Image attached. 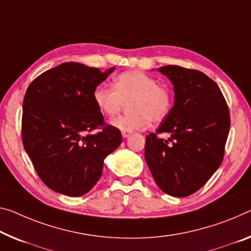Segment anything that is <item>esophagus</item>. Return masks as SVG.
I'll return each mask as SVG.
<instances>
[{
    "label": "esophagus",
    "instance_id": "obj_1",
    "mask_svg": "<svg viewBox=\"0 0 251 251\" xmlns=\"http://www.w3.org/2000/svg\"><path fill=\"white\" fill-rule=\"evenodd\" d=\"M131 131H122V137L123 138H128V137H130L131 136Z\"/></svg>",
    "mask_w": 251,
    "mask_h": 251
}]
</instances>
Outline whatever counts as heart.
I'll use <instances>...</instances> for the list:
<instances>
[{"label": "heart", "mask_w": 251, "mask_h": 251, "mask_svg": "<svg viewBox=\"0 0 251 251\" xmlns=\"http://www.w3.org/2000/svg\"><path fill=\"white\" fill-rule=\"evenodd\" d=\"M128 111L111 121L114 128L132 131L145 128L149 121L160 122L172 109V94L167 87L141 71L121 73L113 79V88L99 85L93 92V101L99 111L113 117L120 111L123 101Z\"/></svg>", "instance_id": "b5f03b06"}]
</instances>
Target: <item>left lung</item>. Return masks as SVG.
<instances>
[{
	"label": "left lung",
	"mask_w": 251,
	"mask_h": 251,
	"mask_svg": "<svg viewBox=\"0 0 251 251\" xmlns=\"http://www.w3.org/2000/svg\"><path fill=\"white\" fill-rule=\"evenodd\" d=\"M174 85L175 102L156 132L146 137L145 158L166 194L185 198L199 191L220 167L230 129L228 105L217 83L195 69L158 68ZM160 133L171 137L163 139Z\"/></svg>",
	"instance_id": "left-lung-1"
}]
</instances>
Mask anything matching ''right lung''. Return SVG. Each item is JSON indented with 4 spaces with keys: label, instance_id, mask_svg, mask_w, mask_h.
Returning a JSON list of instances; mask_svg holds the SVG:
<instances>
[{
    "label": "right lung",
    "instance_id": "add662e5",
    "mask_svg": "<svg viewBox=\"0 0 251 251\" xmlns=\"http://www.w3.org/2000/svg\"><path fill=\"white\" fill-rule=\"evenodd\" d=\"M114 69L64 63L42 73L26 90L23 147L50 190L86 194L101 177L104 159L121 145L120 130L105 125L93 101L95 87ZM96 128L98 134L89 133Z\"/></svg>",
    "mask_w": 251,
    "mask_h": 251
}]
</instances>
